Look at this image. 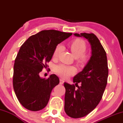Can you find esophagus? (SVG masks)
Here are the masks:
<instances>
[{"label": "esophagus", "mask_w": 123, "mask_h": 123, "mask_svg": "<svg viewBox=\"0 0 123 123\" xmlns=\"http://www.w3.org/2000/svg\"><path fill=\"white\" fill-rule=\"evenodd\" d=\"M63 83H64V81L62 79H60V84H63Z\"/></svg>", "instance_id": "1"}]
</instances>
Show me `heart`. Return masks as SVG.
Masks as SVG:
<instances>
[{"instance_id":"heart-1","label":"heart","mask_w":123,"mask_h":123,"mask_svg":"<svg viewBox=\"0 0 123 123\" xmlns=\"http://www.w3.org/2000/svg\"><path fill=\"white\" fill-rule=\"evenodd\" d=\"M70 51L73 56L76 58V62L80 65H84L87 63L90 59V55L86 53L87 50V44L81 39H76L69 44ZM62 47L61 45H58L53 51V58H57L61 52ZM54 70L57 74L63 78L72 75L76 72L74 66H68L64 64H59L55 66Z\"/></svg>"}]
</instances>
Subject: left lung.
Returning a JSON list of instances; mask_svg holds the SVG:
<instances>
[{
	"label": "left lung",
	"instance_id": "obj_1",
	"mask_svg": "<svg viewBox=\"0 0 123 123\" xmlns=\"http://www.w3.org/2000/svg\"><path fill=\"white\" fill-rule=\"evenodd\" d=\"M86 38L91 46L92 55L83 70L73 77V83L65 82V111L72 118H80L95 109L102 98L108 77L106 53L94 33H74ZM80 83V86L78 84Z\"/></svg>",
	"mask_w": 123,
	"mask_h": 123
}]
</instances>
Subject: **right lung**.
Masks as SVG:
<instances>
[{"label":"right lung","instance_id":"add662e5","mask_svg":"<svg viewBox=\"0 0 123 123\" xmlns=\"http://www.w3.org/2000/svg\"><path fill=\"white\" fill-rule=\"evenodd\" d=\"M72 35L44 30L29 37L21 46L14 65L12 84L20 104L31 111L43 109L54 87L60 83L55 74L42 79L39 73L47 67L56 46Z\"/></svg>","mask_w":123,"mask_h":123}]
</instances>
